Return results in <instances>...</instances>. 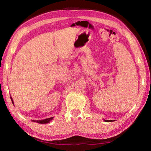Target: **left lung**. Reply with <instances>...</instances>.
<instances>
[{
  "mask_svg": "<svg viewBox=\"0 0 151 151\" xmlns=\"http://www.w3.org/2000/svg\"><path fill=\"white\" fill-rule=\"evenodd\" d=\"M104 121L105 122H113V121H112V120H104Z\"/></svg>",
  "mask_w": 151,
  "mask_h": 151,
  "instance_id": "obj_1",
  "label": "left lung"
}]
</instances>
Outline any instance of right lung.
I'll return each mask as SVG.
<instances>
[{"label":"right lung","instance_id":"obj_1","mask_svg":"<svg viewBox=\"0 0 151 151\" xmlns=\"http://www.w3.org/2000/svg\"><path fill=\"white\" fill-rule=\"evenodd\" d=\"M11 99L12 103L14 104V102H13V100H12L11 96ZM53 118H54V117H50V118L42 119V120H32V121L35 122H38V123H39V124H47V123H48V122H50V121H52Z\"/></svg>","mask_w":151,"mask_h":151}]
</instances>
